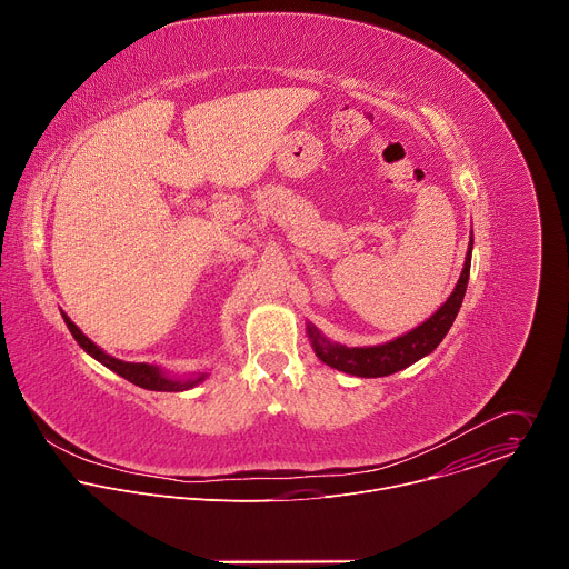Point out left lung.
<instances>
[{"label": "left lung", "instance_id": "1", "mask_svg": "<svg viewBox=\"0 0 569 569\" xmlns=\"http://www.w3.org/2000/svg\"><path fill=\"white\" fill-rule=\"evenodd\" d=\"M470 257H472V238H470V248H468V254H466L461 277H459L452 295L428 321H423L421 327H417L415 331L405 333V336H400V338H396L387 345L349 349L345 345L329 342L315 327H310L308 336H310V342H312V349H315L317 358L321 362H327L329 367L340 369V371L351 373V376L380 378V376H389V373H396L405 367H410L417 360H421L423 356L432 353L441 345L446 333L450 331L452 321L459 312V306L463 301L466 286H468V274H470Z\"/></svg>", "mask_w": 569, "mask_h": 569}]
</instances>
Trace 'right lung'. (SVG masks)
Segmentation results:
<instances>
[{"mask_svg":"<svg viewBox=\"0 0 569 569\" xmlns=\"http://www.w3.org/2000/svg\"><path fill=\"white\" fill-rule=\"evenodd\" d=\"M62 319L67 323V329L71 331L73 340L83 347L92 358H97L101 365H106L108 369H112L114 373H119L121 378L130 380L132 385L137 387H143V389H152V391H184V389H191L196 387L198 382L204 380L207 373H200L198 378H189V380H176V378H169L161 373L157 367L152 365H146V362H123V360H117L112 356H108L106 351H101L86 333H80V329L76 327V323L62 312Z\"/></svg>","mask_w":569,"mask_h":569,"instance_id":"1","label":"right lung"}]
</instances>
